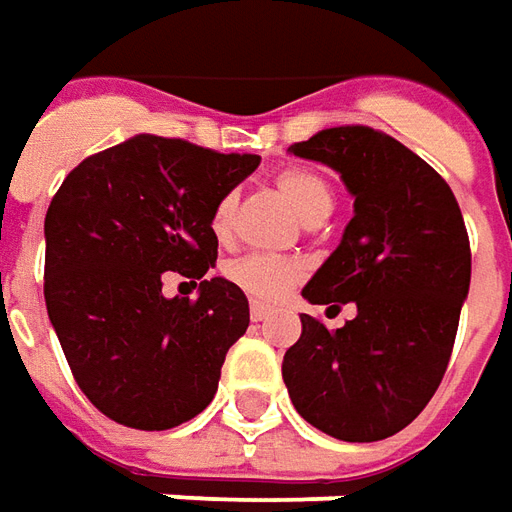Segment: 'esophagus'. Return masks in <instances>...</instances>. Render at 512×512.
Returning a JSON list of instances; mask_svg holds the SVG:
<instances>
[{
  "label": "esophagus",
  "instance_id": "obj_1",
  "mask_svg": "<svg viewBox=\"0 0 512 512\" xmlns=\"http://www.w3.org/2000/svg\"><path fill=\"white\" fill-rule=\"evenodd\" d=\"M271 313H274V310H271L268 305H263V302H252V307H249V316H252V321H266Z\"/></svg>",
  "mask_w": 512,
  "mask_h": 512
}]
</instances>
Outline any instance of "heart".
<instances>
[{
	"label": "heart",
	"instance_id": "b5f03b06",
	"mask_svg": "<svg viewBox=\"0 0 512 512\" xmlns=\"http://www.w3.org/2000/svg\"><path fill=\"white\" fill-rule=\"evenodd\" d=\"M277 191H280L288 205L296 210V216L316 227L327 219L335 207V191L327 182V177H321L313 169H288L277 177ZM232 221H235V196H221L213 213H210V230L219 241H227L232 232ZM227 277H230L241 291L249 296H255L260 302H277L285 293L291 291L293 285L302 277V266L285 260V257L271 255H246L232 260L227 266Z\"/></svg>",
	"mask_w": 512,
	"mask_h": 512
}]
</instances>
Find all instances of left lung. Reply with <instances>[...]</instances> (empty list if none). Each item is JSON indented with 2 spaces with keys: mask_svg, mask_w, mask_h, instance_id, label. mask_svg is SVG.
Instances as JSON below:
<instances>
[{
  "mask_svg": "<svg viewBox=\"0 0 512 512\" xmlns=\"http://www.w3.org/2000/svg\"><path fill=\"white\" fill-rule=\"evenodd\" d=\"M341 174L355 216L302 296L352 302L338 330L302 313L282 360L296 413L338 441L391 438L427 407L455 346L471 282L452 188L407 146L371 127H330L288 149Z\"/></svg>",
  "mask_w": 512,
  "mask_h": 512,
  "instance_id": "8db88e82",
  "label": "left lung"
}]
</instances>
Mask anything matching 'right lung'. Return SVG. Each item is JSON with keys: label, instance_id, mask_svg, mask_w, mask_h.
Instances as JSON below:
<instances>
[{"label": "right lung", "instance_id": "right-lung-1", "mask_svg": "<svg viewBox=\"0 0 512 512\" xmlns=\"http://www.w3.org/2000/svg\"><path fill=\"white\" fill-rule=\"evenodd\" d=\"M260 166L180 138L132 135L82 160L46 210L44 299L82 393L132 430H171L216 396L249 327L235 282L196 303L162 296L166 270L202 279L219 257L210 213Z\"/></svg>", "mask_w": 512, "mask_h": 512}]
</instances>
